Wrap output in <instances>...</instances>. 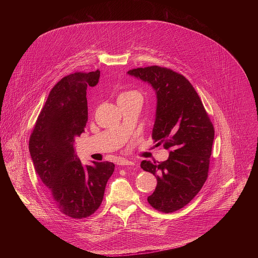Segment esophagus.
I'll use <instances>...</instances> for the list:
<instances>
[{
	"instance_id": "34e87169",
	"label": "esophagus",
	"mask_w": 258,
	"mask_h": 258,
	"mask_svg": "<svg viewBox=\"0 0 258 258\" xmlns=\"http://www.w3.org/2000/svg\"><path fill=\"white\" fill-rule=\"evenodd\" d=\"M118 165H121V166H131V165H135V163L133 161H130V160H126V159H120L117 163Z\"/></svg>"
}]
</instances>
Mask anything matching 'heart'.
Returning <instances> with one entry per match:
<instances>
[{
	"label": "heart",
	"instance_id": "b5f03b06",
	"mask_svg": "<svg viewBox=\"0 0 258 258\" xmlns=\"http://www.w3.org/2000/svg\"><path fill=\"white\" fill-rule=\"evenodd\" d=\"M126 96H138V97H140V95H139L137 92H135V91H126V92L121 93V94L119 95V98H121V97H126Z\"/></svg>",
	"mask_w": 258,
	"mask_h": 258
}]
</instances>
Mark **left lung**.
Masks as SVG:
<instances>
[{
	"label": "left lung",
	"instance_id": "obj_1",
	"mask_svg": "<svg viewBox=\"0 0 258 258\" xmlns=\"http://www.w3.org/2000/svg\"><path fill=\"white\" fill-rule=\"evenodd\" d=\"M149 83L157 95L152 139L169 150L165 161L143 160L141 167L153 173L157 186L148 203L169 213L186 206L208 176L214 127L191 83L178 72L157 65L127 71Z\"/></svg>",
	"mask_w": 258,
	"mask_h": 258
}]
</instances>
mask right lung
<instances>
[{
  "mask_svg": "<svg viewBox=\"0 0 258 258\" xmlns=\"http://www.w3.org/2000/svg\"><path fill=\"white\" fill-rule=\"evenodd\" d=\"M100 70L78 71L51 90L29 138V152L51 203L72 218H86L100 207L112 162L84 165L73 148L88 122L87 88L98 84Z\"/></svg>",
  "mask_w": 258,
  "mask_h": 258,
  "instance_id": "obj_1",
  "label": "right lung"
}]
</instances>
